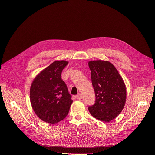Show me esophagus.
<instances>
[{"label": "esophagus", "instance_id": "34e87169", "mask_svg": "<svg viewBox=\"0 0 155 155\" xmlns=\"http://www.w3.org/2000/svg\"><path fill=\"white\" fill-rule=\"evenodd\" d=\"M76 97H77V99L78 100L81 99V98H82V95H81V93H78V94L77 95Z\"/></svg>", "mask_w": 155, "mask_h": 155}]
</instances>
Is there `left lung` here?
I'll return each mask as SVG.
<instances>
[{"instance_id":"1","label":"left lung","mask_w":155,"mask_h":155,"mask_svg":"<svg viewBox=\"0 0 155 155\" xmlns=\"http://www.w3.org/2000/svg\"><path fill=\"white\" fill-rule=\"evenodd\" d=\"M92 84L96 102L88 107L91 115L101 121L110 122L122 112L126 100V88L115 66L108 61H90Z\"/></svg>"}]
</instances>
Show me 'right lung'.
Returning a JSON list of instances; mask_svg holds the SVG:
<instances>
[{
	"instance_id": "right-lung-1",
	"label": "right lung",
	"mask_w": 155,
	"mask_h": 155,
	"mask_svg": "<svg viewBox=\"0 0 155 155\" xmlns=\"http://www.w3.org/2000/svg\"><path fill=\"white\" fill-rule=\"evenodd\" d=\"M69 62L56 61L42 70L30 88V101L36 115L44 122L57 123L67 117L73 102L62 80V71Z\"/></svg>"
}]
</instances>
